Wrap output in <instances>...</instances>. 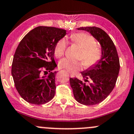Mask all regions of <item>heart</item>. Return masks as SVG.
<instances>
[{
    "mask_svg": "<svg viewBox=\"0 0 134 134\" xmlns=\"http://www.w3.org/2000/svg\"><path fill=\"white\" fill-rule=\"evenodd\" d=\"M71 41L82 49L79 58L82 60L85 67L94 65L100 59L101 56L100 50L96 47V42L91 35L85 33L73 34L71 36ZM67 42L64 38L58 40L54 49V56L57 58H61L65 52ZM59 67L60 69L74 73L81 69L82 63L72 61L68 58H63L59 62Z\"/></svg>",
    "mask_w": 134,
    "mask_h": 134,
    "instance_id": "heart-1",
    "label": "heart"
}]
</instances>
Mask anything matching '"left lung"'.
<instances>
[{
    "mask_svg": "<svg viewBox=\"0 0 134 134\" xmlns=\"http://www.w3.org/2000/svg\"><path fill=\"white\" fill-rule=\"evenodd\" d=\"M78 29L88 32L99 42L101 58L97 63L81 72L84 81L70 78V84L78 103L85 105H96L106 99L114 88L120 69L119 59L113 41L101 28L82 27Z\"/></svg>",
    "mask_w": 134,
    "mask_h": 134,
    "instance_id": "left-lung-1",
    "label": "left lung"
}]
</instances>
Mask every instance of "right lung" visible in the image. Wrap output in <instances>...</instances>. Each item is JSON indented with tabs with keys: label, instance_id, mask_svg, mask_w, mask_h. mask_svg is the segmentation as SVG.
I'll return each mask as SVG.
<instances>
[{
	"label": "right lung",
	"instance_id": "1",
	"mask_svg": "<svg viewBox=\"0 0 134 134\" xmlns=\"http://www.w3.org/2000/svg\"><path fill=\"white\" fill-rule=\"evenodd\" d=\"M66 30L38 26L32 29L19 43L13 60L11 74L20 96L27 102L42 105L51 100L56 91L57 67L54 49L64 37ZM50 72L47 77L43 76Z\"/></svg>",
	"mask_w": 134,
	"mask_h": 134
}]
</instances>
